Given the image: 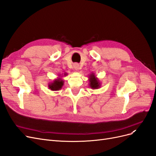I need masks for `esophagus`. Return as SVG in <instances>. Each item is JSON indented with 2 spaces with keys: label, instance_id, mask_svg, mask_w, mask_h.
<instances>
[{
  "label": "esophagus",
  "instance_id": "esophagus-1",
  "mask_svg": "<svg viewBox=\"0 0 156 156\" xmlns=\"http://www.w3.org/2000/svg\"><path fill=\"white\" fill-rule=\"evenodd\" d=\"M73 68L75 70H78L79 69V65L78 64H73Z\"/></svg>",
  "mask_w": 156,
  "mask_h": 156
}]
</instances>
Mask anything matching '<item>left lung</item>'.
<instances>
[{
	"label": "left lung",
	"mask_w": 156,
	"mask_h": 156,
	"mask_svg": "<svg viewBox=\"0 0 156 156\" xmlns=\"http://www.w3.org/2000/svg\"><path fill=\"white\" fill-rule=\"evenodd\" d=\"M89 86L92 89H98L101 87V83L96 76H95L94 73H92L89 75L88 77Z\"/></svg>",
	"instance_id": "obj_1"
}]
</instances>
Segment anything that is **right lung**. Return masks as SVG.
<instances>
[{"mask_svg":"<svg viewBox=\"0 0 156 156\" xmlns=\"http://www.w3.org/2000/svg\"><path fill=\"white\" fill-rule=\"evenodd\" d=\"M64 75V76H66L67 73H65ZM61 77H62V76H61L60 75H59L58 77L56 79H55L53 82L50 83L48 84L49 89H50L51 90H53V91H56V90H59L62 88L64 85V81Z\"/></svg>","mask_w":156,"mask_h":156,"instance_id":"right-lung-1","label":"right lung"}]
</instances>
